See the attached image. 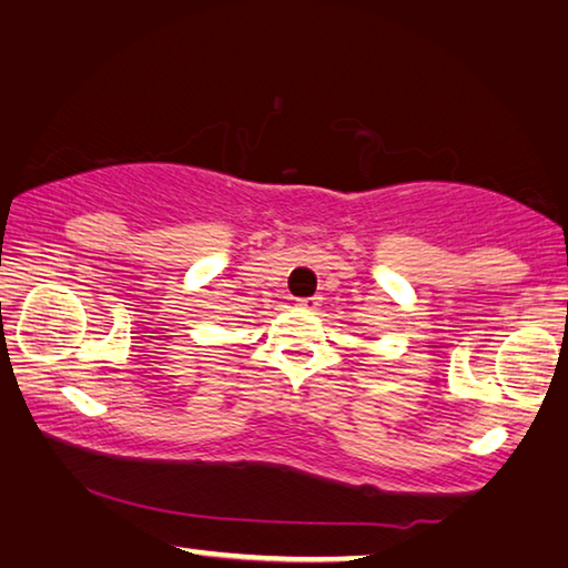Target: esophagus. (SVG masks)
<instances>
[{"mask_svg": "<svg viewBox=\"0 0 568 568\" xmlns=\"http://www.w3.org/2000/svg\"><path fill=\"white\" fill-rule=\"evenodd\" d=\"M300 306H302V310H310V312L320 310L322 296H304V300H300Z\"/></svg>", "mask_w": 568, "mask_h": 568, "instance_id": "1", "label": "esophagus"}]
</instances>
